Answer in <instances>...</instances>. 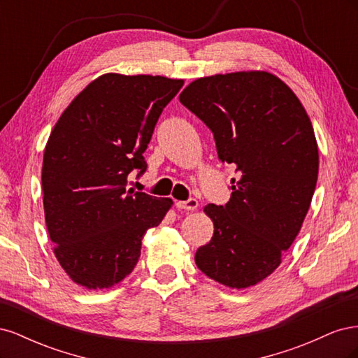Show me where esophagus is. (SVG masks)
Here are the masks:
<instances>
[{
	"mask_svg": "<svg viewBox=\"0 0 358 358\" xmlns=\"http://www.w3.org/2000/svg\"><path fill=\"white\" fill-rule=\"evenodd\" d=\"M175 206L178 209L183 210H196L199 208V201L196 199H188L185 201H176Z\"/></svg>",
	"mask_w": 358,
	"mask_h": 358,
	"instance_id": "esophagus-1",
	"label": "esophagus"
}]
</instances>
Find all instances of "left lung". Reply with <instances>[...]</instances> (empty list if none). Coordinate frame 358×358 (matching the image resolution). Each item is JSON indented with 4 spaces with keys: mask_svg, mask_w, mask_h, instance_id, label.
<instances>
[{
    "mask_svg": "<svg viewBox=\"0 0 358 358\" xmlns=\"http://www.w3.org/2000/svg\"><path fill=\"white\" fill-rule=\"evenodd\" d=\"M180 103L210 128L218 157L241 171L225 206L208 204L201 272L243 289L272 275L294 242L318 179V145L300 100L275 74L236 71L191 82Z\"/></svg>",
    "mask_w": 358,
    "mask_h": 358,
    "instance_id": "1",
    "label": "left lung"
}]
</instances>
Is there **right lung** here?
<instances>
[{"label": "right lung", "instance_id": "right-lung-1", "mask_svg": "<svg viewBox=\"0 0 358 358\" xmlns=\"http://www.w3.org/2000/svg\"><path fill=\"white\" fill-rule=\"evenodd\" d=\"M183 86L162 76L107 73L69 104L43 155L45 220L53 252L73 282L110 288L136 267L145 233L171 199L127 189L146 170V150L162 109Z\"/></svg>", "mask_w": 358, "mask_h": 358}]
</instances>
